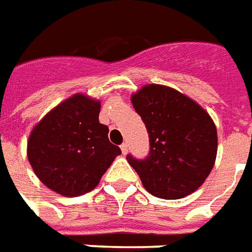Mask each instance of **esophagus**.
<instances>
[{
  "label": "esophagus",
  "mask_w": 252,
  "mask_h": 252,
  "mask_svg": "<svg viewBox=\"0 0 252 252\" xmlns=\"http://www.w3.org/2000/svg\"><path fill=\"white\" fill-rule=\"evenodd\" d=\"M120 148H121V153L124 154V155L128 153V144H126V143H123V144L120 146Z\"/></svg>",
  "instance_id": "34e87169"
}]
</instances>
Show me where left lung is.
<instances>
[{"label":"left lung","instance_id":"obj_1","mask_svg":"<svg viewBox=\"0 0 252 252\" xmlns=\"http://www.w3.org/2000/svg\"><path fill=\"white\" fill-rule=\"evenodd\" d=\"M146 124L150 153L126 160L148 193L177 200L200 188L216 160L217 131L211 116L193 99L160 85H147L132 95Z\"/></svg>","mask_w":252,"mask_h":252}]
</instances>
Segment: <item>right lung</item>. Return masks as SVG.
<instances>
[{
    "mask_svg": "<svg viewBox=\"0 0 252 252\" xmlns=\"http://www.w3.org/2000/svg\"><path fill=\"white\" fill-rule=\"evenodd\" d=\"M98 101L75 94L44 116L28 140V159L37 178L66 197L88 193L120 155L98 121Z\"/></svg>",
    "mask_w": 252,
    "mask_h": 252,
    "instance_id": "right-lung-1",
    "label": "right lung"
}]
</instances>
